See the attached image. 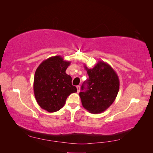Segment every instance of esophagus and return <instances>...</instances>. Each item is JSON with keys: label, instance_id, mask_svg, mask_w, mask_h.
I'll list each match as a JSON object with an SVG mask.
<instances>
[{"label": "esophagus", "instance_id": "obj_1", "mask_svg": "<svg viewBox=\"0 0 153 153\" xmlns=\"http://www.w3.org/2000/svg\"><path fill=\"white\" fill-rule=\"evenodd\" d=\"M76 88H77V92H79V91H80V86H77Z\"/></svg>", "mask_w": 153, "mask_h": 153}]
</instances>
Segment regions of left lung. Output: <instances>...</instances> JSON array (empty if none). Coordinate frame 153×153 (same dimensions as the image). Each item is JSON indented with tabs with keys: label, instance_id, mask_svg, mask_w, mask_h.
<instances>
[{
	"label": "left lung",
	"instance_id": "obj_1",
	"mask_svg": "<svg viewBox=\"0 0 153 153\" xmlns=\"http://www.w3.org/2000/svg\"><path fill=\"white\" fill-rule=\"evenodd\" d=\"M84 68L89 78L83 84L79 92L82 106L91 113H102L113 104L117 96L120 89L117 74L111 65L102 61L92 69L86 65ZM86 83L87 86L85 87Z\"/></svg>",
	"mask_w": 153,
	"mask_h": 153
}]
</instances>
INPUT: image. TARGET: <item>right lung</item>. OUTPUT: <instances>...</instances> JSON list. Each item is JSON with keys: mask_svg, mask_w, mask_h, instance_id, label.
I'll return each mask as SVG.
<instances>
[{"mask_svg": "<svg viewBox=\"0 0 153 153\" xmlns=\"http://www.w3.org/2000/svg\"><path fill=\"white\" fill-rule=\"evenodd\" d=\"M70 63L58 55L43 61L36 69L33 92L42 109L49 113L60 110L67 97L77 92L76 87L71 84V77L65 73Z\"/></svg>", "mask_w": 153, "mask_h": 153, "instance_id": "1", "label": "right lung"}]
</instances>
